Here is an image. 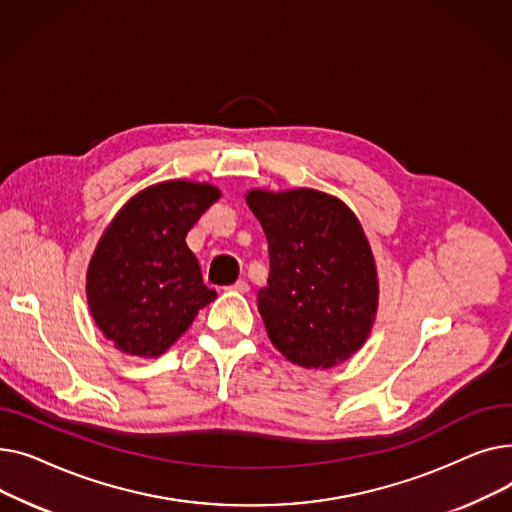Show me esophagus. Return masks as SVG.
I'll return each mask as SVG.
<instances>
[{
    "label": "esophagus",
    "instance_id": "34e87169",
    "mask_svg": "<svg viewBox=\"0 0 512 512\" xmlns=\"http://www.w3.org/2000/svg\"><path fill=\"white\" fill-rule=\"evenodd\" d=\"M228 290H234V292H242V294H245V292H249V284H247L245 280H238V282H234L232 286H228Z\"/></svg>",
    "mask_w": 512,
    "mask_h": 512
}]
</instances>
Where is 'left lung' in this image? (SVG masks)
I'll return each mask as SVG.
<instances>
[{
  "instance_id": "obj_1",
  "label": "left lung",
  "mask_w": 512,
  "mask_h": 512,
  "mask_svg": "<svg viewBox=\"0 0 512 512\" xmlns=\"http://www.w3.org/2000/svg\"><path fill=\"white\" fill-rule=\"evenodd\" d=\"M247 203L270 251L257 303L274 346L307 369L357 353L378 309V274L355 213L311 188L251 191Z\"/></svg>"
}]
</instances>
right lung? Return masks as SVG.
<instances>
[{
    "mask_svg": "<svg viewBox=\"0 0 512 512\" xmlns=\"http://www.w3.org/2000/svg\"><path fill=\"white\" fill-rule=\"evenodd\" d=\"M220 199L211 184L170 180L132 197L99 240L87 297L99 330L120 351L157 357L215 299L186 234Z\"/></svg>",
    "mask_w": 512,
    "mask_h": 512,
    "instance_id": "1",
    "label": "right lung"
}]
</instances>
